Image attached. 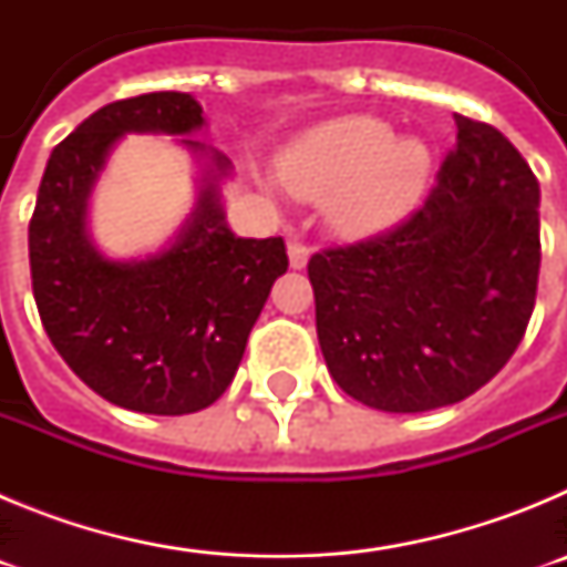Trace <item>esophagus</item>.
<instances>
[{"label": "esophagus", "instance_id": "34e87169", "mask_svg": "<svg viewBox=\"0 0 567 567\" xmlns=\"http://www.w3.org/2000/svg\"><path fill=\"white\" fill-rule=\"evenodd\" d=\"M289 267L292 269H303L309 264V247L307 244H300V240H289Z\"/></svg>", "mask_w": 567, "mask_h": 567}]
</instances>
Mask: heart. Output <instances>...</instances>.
Masks as SVG:
<instances>
[{
  "label": "heart",
  "instance_id": "b5f03b06",
  "mask_svg": "<svg viewBox=\"0 0 567 567\" xmlns=\"http://www.w3.org/2000/svg\"><path fill=\"white\" fill-rule=\"evenodd\" d=\"M280 178L298 198H323V215L346 238L398 227L423 198L432 153L420 138H394L378 115L349 113L315 124L280 150Z\"/></svg>",
  "mask_w": 567,
  "mask_h": 567
}]
</instances>
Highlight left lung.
<instances>
[{
	"instance_id": "obj_1",
	"label": "left lung",
	"mask_w": 567,
	"mask_h": 567,
	"mask_svg": "<svg viewBox=\"0 0 567 567\" xmlns=\"http://www.w3.org/2000/svg\"><path fill=\"white\" fill-rule=\"evenodd\" d=\"M454 122L457 147L423 209L309 260L329 374L378 412H432L477 392L508 363L537 300V178L499 130Z\"/></svg>"
}]
</instances>
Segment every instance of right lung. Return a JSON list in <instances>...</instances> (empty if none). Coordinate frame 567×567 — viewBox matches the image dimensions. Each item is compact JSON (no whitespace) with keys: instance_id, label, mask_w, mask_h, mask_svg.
<instances>
[{"instance_id":"right-lung-1","label":"right lung","mask_w":567,"mask_h":567,"mask_svg":"<svg viewBox=\"0 0 567 567\" xmlns=\"http://www.w3.org/2000/svg\"><path fill=\"white\" fill-rule=\"evenodd\" d=\"M207 127L189 93L104 104L53 147L30 218L39 318L64 363L110 403L142 414H193L227 392L275 280L284 238H238L221 187L233 162L189 138ZM127 132L173 134L199 164V193L158 254L110 259L89 235V195Z\"/></svg>"}]
</instances>
